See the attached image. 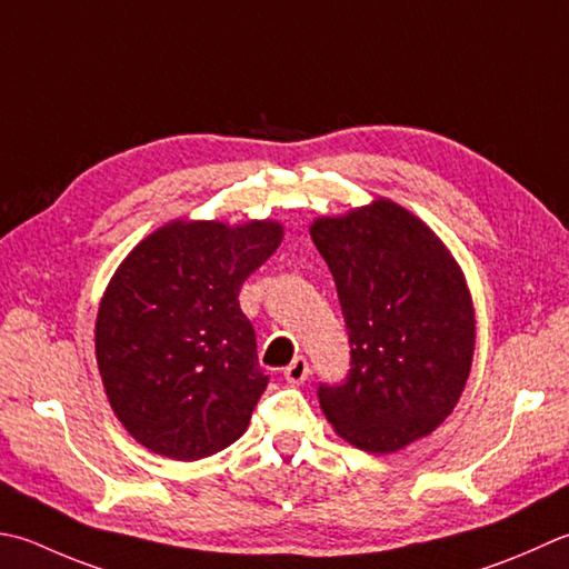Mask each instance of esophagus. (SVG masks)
I'll list each match as a JSON object with an SVG mask.
<instances>
[{
	"label": "esophagus",
	"instance_id": "obj_1",
	"mask_svg": "<svg viewBox=\"0 0 569 569\" xmlns=\"http://www.w3.org/2000/svg\"><path fill=\"white\" fill-rule=\"evenodd\" d=\"M308 375H310L308 360L300 358V355H298V358H293L291 365H288L286 370H283V377H286V380L291 382V385H303V382L308 380Z\"/></svg>",
	"mask_w": 569,
	"mask_h": 569
}]
</instances>
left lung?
<instances>
[{
    "mask_svg": "<svg viewBox=\"0 0 569 569\" xmlns=\"http://www.w3.org/2000/svg\"><path fill=\"white\" fill-rule=\"evenodd\" d=\"M310 237L350 340L348 377L320 382V407L352 447L405 449L451 415L469 380L476 320L463 273L425 221L387 199L318 219Z\"/></svg>",
    "mask_w": 569,
    "mask_h": 569,
    "instance_id": "1",
    "label": "left lung"
}]
</instances>
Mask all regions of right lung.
<instances>
[{
	"instance_id": "right-lung-1",
	"label": "right lung",
	"mask_w": 569,
	"mask_h": 569,
	"mask_svg": "<svg viewBox=\"0 0 569 569\" xmlns=\"http://www.w3.org/2000/svg\"><path fill=\"white\" fill-rule=\"evenodd\" d=\"M281 239L276 221H174L120 263L98 308L96 358L142 447L197 461L247 431L269 375L239 291Z\"/></svg>"
}]
</instances>
